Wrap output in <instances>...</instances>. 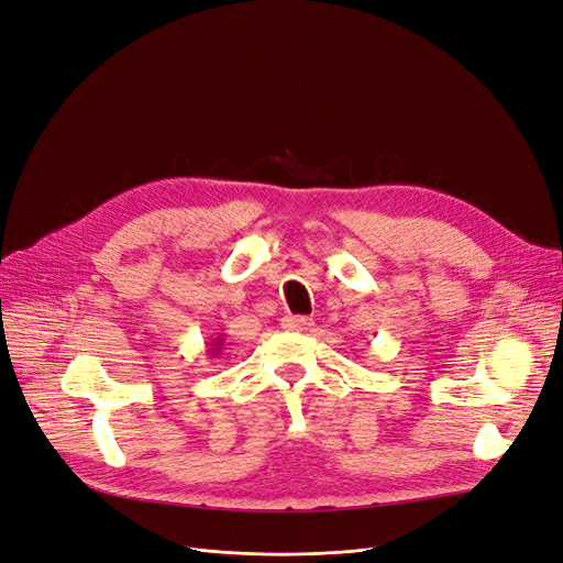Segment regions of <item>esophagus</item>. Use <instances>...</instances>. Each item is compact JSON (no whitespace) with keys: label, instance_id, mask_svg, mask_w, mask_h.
<instances>
[{"label":"esophagus","instance_id":"obj_1","mask_svg":"<svg viewBox=\"0 0 563 563\" xmlns=\"http://www.w3.org/2000/svg\"><path fill=\"white\" fill-rule=\"evenodd\" d=\"M310 327H312V319L310 317H285L283 319V329H287V331H299V333H303V331H310Z\"/></svg>","mask_w":563,"mask_h":563}]
</instances>
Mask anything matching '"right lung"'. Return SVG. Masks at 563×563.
I'll list each match as a JSON object with an SVG mask.
<instances>
[{"label":"right lung","mask_w":563,"mask_h":563,"mask_svg":"<svg viewBox=\"0 0 563 563\" xmlns=\"http://www.w3.org/2000/svg\"><path fill=\"white\" fill-rule=\"evenodd\" d=\"M223 335H217L212 342H210V349H207V353H210V356H219L221 353V349H223Z\"/></svg>","instance_id":"obj_1"}]
</instances>
